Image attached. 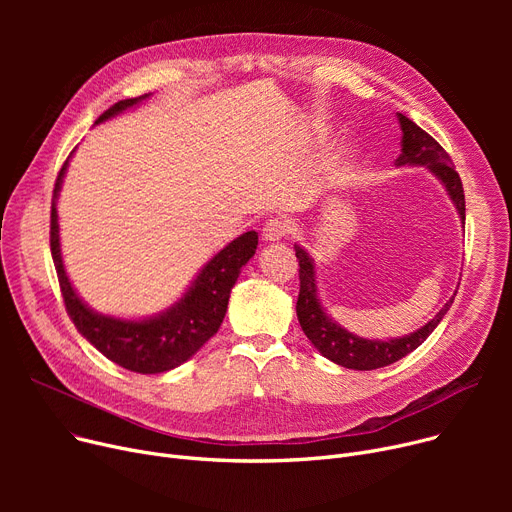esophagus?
Here are the masks:
<instances>
[{"label": "esophagus", "instance_id": "34e87169", "mask_svg": "<svg viewBox=\"0 0 512 512\" xmlns=\"http://www.w3.org/2000/svg\"><path fill=\"white\" fill-rule=\"evenodd\" d=\"M288 232H290V226L286 222H282L280 218H274V220H267L265 222L261 236L267 242H276V240H282Z\"/></svg>", "mask_w": 512, "mask_h": 512}]
</instances>
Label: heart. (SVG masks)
<instances>
[{
  "instance_id": "1",
  "label": "heart",
  "mask_w": 512,
  "mask_h": 512,
  "mask_svg": "<svg viewBox=\"0 0 512 512\" xmlns=\"http://www.w3.org/2000/svg\"><path fill=\"white\" fill-rule=\"evenodd\" d=\"M348 157V153H344L342 157H336V159H332L330 161V166H328V176H326V180H336L338 176H340V172H342V164H344V159Z\"/></svg>"
}]
</instances>
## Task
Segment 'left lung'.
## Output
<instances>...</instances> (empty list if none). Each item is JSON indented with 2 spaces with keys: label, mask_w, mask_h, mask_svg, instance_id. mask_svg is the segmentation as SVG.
Returning a JSON list of instances; mask_svg holds the SVG:
<instances>
[{
  "label": "left lung",
  "mask_w": 512,
  "mask_h": 512,
  "mask_svg": "<svg viewBox=\"0 0 512 512\" xmlns=\"http://www.w3.org/2000/svg\"><path fill=\"white\" fill-rule=\"evenodd\" d=\"M398 124L402 130V141H400V155L394 161L396 166H423L432 172L446 188L448 197L452 199L456 211H459L461 220L465 224V193H463V182L459 172L454 170L452 159L442 149V145L429 137V134L419 128L413 120L407 116L398 114ZM299 259V280H301V292L297 301V317L299 324L305 332V336L311 340V344L326 359L334 361L336 365H342L346 369H380L386 365L396 363L398 359L407 357L413 353L417 346L425 342V338L432 334L446 311L450 309V299L434 319H429L423 328L417 332L402 336V338H390V340H367L361 336H355L353 332L344 330L340 324L326 313L321 307V301L317 297V282H315V265L309 253L294 245Z\"/></svg>",
  "instance_id": "obj_1"
}]
</instances>
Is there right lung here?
Masks as SVG:
<instances>
[{
    "mask_svg": "<svg viewBox=\"0 0 512 512\" xmlns=\"http://www.w3.org/2000/svg\"><path fill=\"white\" fill-rule=\"evenodd\" d=\"M147 97L149 95H141L114 103L110 110L97 118L95 124H101L126 112L128 107H134ZM68 161L70 157L64 161V166L56 178V188H53L49 242L62 297L72 324L103 357L118 363L124 369L137 373H164L182 365L220 330L228 309L230 290L236 284L242 267L255 255L257 232L251 230L240 234L218 255L211 257L203 265V270L193 280V284L166 311L145 319H120L112 315H101L78 297L66 276L62 261L56 203Z\"/></svg>",
    "mask_w": 512,
    "mask_h": 512,
    "instance_id": "obj_1",
    "label": "right lung"
}]
</instances>
